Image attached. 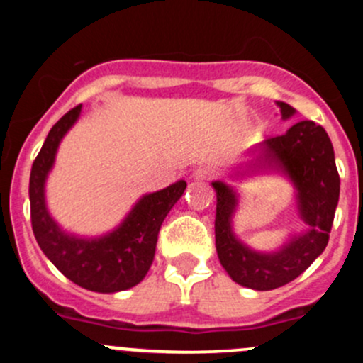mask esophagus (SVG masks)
<instances>
[{"label": "esophagus", "mask_w": 363, "mask_h": 363, "mask_svg": "<svg viewBox=\"0 0 363 363\" xmlns=\"http://www.w3.org/2000/svg\"><path fill=\"white\" fill-rule=\"evenodd\" d=\"M214 175L216 172L211 167H196L193 170V179H196V181H207V179H212Z\"/></svg>", "instance_id": "34e87169"}]
</instances>
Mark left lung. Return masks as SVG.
<instances>
[{"label": "left lung", "instance_id": "obj_1", "mask_svg": "<svg viewBox=\"0 0 363 363\" xmlns=\"http://www.w3.org/2000/svg\"><path fill=\"white\" fill-rule=\"evenodd\" d=\"M277 105L284 119L294 116L295 111L288 104ZM262 145V163L283 168L295 182L300 219L309 226V232L291 239L272 255L251 251L232 233L235 193L223 182H212V186L218 196L214 228L219 262L235 283L267 291L298 277L327 247L339 202L340 179L330 138L313 121H300L284 135L267 138Z\"/></svg>", "mask_w": 363, "mask_h": 363}]
</instances>
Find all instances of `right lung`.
I'll list each match as a JSON object with an SVG mask.
<instances>
[{
  "label": "right lung",
  "instance_id": "1",
  "mask_svg": "<svg viewBox=\"0 0 363 363\" xmlns=\"http://www.w3.org/2000/svg\"><path fill=\"white\" fill-rule=\"evenodd\" d=\"M77 105L50 128L29 175L31 226L40 250L57 270L79 286L100 294L123 291L140 283L155 259L161 223L182 196L186 182L145 195L116 232L101 239H77L57 228L43 199V184L54 163L57 145L80 113Z\"/></svg>",
  "mask_w": 363,
  "mask_h": 363
}]
</instances>
